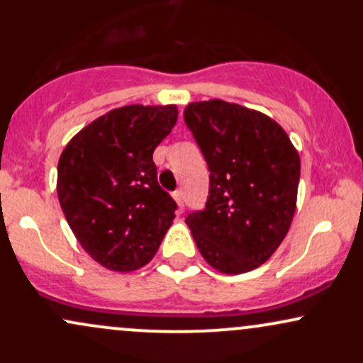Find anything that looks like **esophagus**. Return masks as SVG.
<instances>
[{"label": "esophagus", "instance_id": "34e87169", "mask_svg": "<svg viewBox=\"0 0 363 363\" xmlns=\"http://www.w3.org/2000/svg\"><path fill=\"white\" fill-rule=\"evenodd\" d=\"M172 196H174V199H176L179 208L182 210V208H184V193H182L181 189H177V191H174Z\"/></svg>", "mask_w": 363, "mask_h": 363}]
</instances>
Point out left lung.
Wrapping results in <instances>:
<instances>
[{
    "label": "left lung",
    "instance_id": "8db88e82",
    "mask_svg": "<svg viewBox=\"0 0 363 363\" xmlns=\"http://www.w3.org/2000/svg\"><path fill=\"white\" fill-rule=\"evenodd\" d=\"M184 121L210 170V196L186 223L205 261L220 273L259 268L294 220L301 157L280 124L220 99L191 102Z\"/></svg>",
    "mask_w": 363,
    "mask_h": 363
}]
</instances>
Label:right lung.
I'll return each mask as SVG.
<instances>
[{
  "instance_id": "1",
  "label": "right lung",
  "mask_w": 363,
  "mask_h": 363,
  "mask_svg": "<svg viewBox=\"0 0 363 363\" xmlns=\"http://www.w3.org/2000/svg\"><path fill=\"white\" fill-rule=\"evenodd\" d=\"M177 114V106L112 109L62 150L61 210L85 252L111 272L148 264L176 218V201L158 186L153 152Z\"/></svg>"
}]
</instances>
